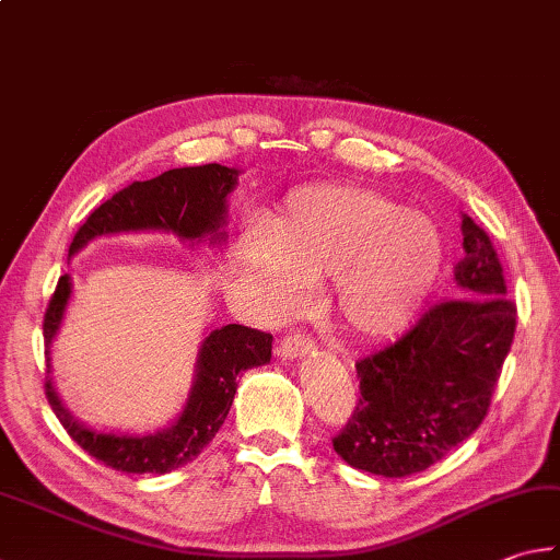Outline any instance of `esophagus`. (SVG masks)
<instances>
[{"label": "esophagus", "instance_id": "34e87169", "mask_svg": "<svg viewBox=\"0 0 560 560\" xmlns=\"http://www.w3.org/2000/svg\"><path fill=\"white\" fill-rule=\"evenodd\" d=\"M312 348H314V341L310 339V336L290 334L282 339V343L278 348V355L282 358V361H298V358L307 355Z\"/></svg>", "mask_w": 560, "mask_h": 560}]
</instances>
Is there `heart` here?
<instances>
[{
	"mask_svg": "<svg viewBox=\"0 0 560 560\" xmlns=\"http://www.w3.org/2000/svg\"><path fill=\"white\" fill-rule=\"evenodd\" d=\"M244 278L270 314H290L307 284L331 280V312L355 339L385 341L424 310L446 262L441 229L373 187L324 185L294 192L268 234L238 238Z\"/></svg>",
	"mask_w": 560,
	"mask_h": 560,
	"instance_id": "heart-1",
	"label": "heart"
}]
</instances>
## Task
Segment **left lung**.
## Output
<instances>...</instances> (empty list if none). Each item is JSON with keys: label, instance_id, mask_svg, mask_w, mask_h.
I'll return each instance as SVG.
<instances>
[{"label": "left lung", "instance_id": "8db88e82", "mask_svg": "<svg viewBox=\"0 0 560 560\" xmlns=\"http://www.w3.org/2000/svg\"><path fill=\"white\" fill-rule=\"evenodd\" d=\"M458 300L431 307L415 329L355 363L361 399L334 451L358 470L407 478L476 431L508 358L516 307L490 236L463 214Z\"/></svg>", "mask_w": 560, "mask_h": 560}]
</instances>
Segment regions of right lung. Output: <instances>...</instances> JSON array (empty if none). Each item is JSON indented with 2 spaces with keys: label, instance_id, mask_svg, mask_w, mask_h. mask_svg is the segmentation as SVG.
<instances>
[{
  "label": "right lung",
  "instance_id": "obj_1",
  "mask_svg": "<svg viewBox=\"0 0 560 560\" xmlns=\"http://www.w3.org/2000/svg\"><path fill=\"white\" fill-rule=\"evenodd\" d=\"M241 171L219 163L175 167L145 183H133L94 209L88 221L78 229L70 244V256H75L90 241L112 234H139V231H163L185 244L221 246L226 241V197L238 185ZM72 294L70 276L58 280L44 319L46 339V397L56 411L60 424L70 439L92 458L121 472H151L163 476L185 463L195 460L202 448L217 436L224 424L234 395L238 375L248 368L270 363L272 336L241 324H226L212 329L195 361V377L189 387L187 402L171 427L158 429L153 434H121V431H100L80 419L62 402L52 385L50 343L56 339L66 316Z\"/></svg>",
  "mask_w": 560,
  "mask_h": 560
}]
</instances>
